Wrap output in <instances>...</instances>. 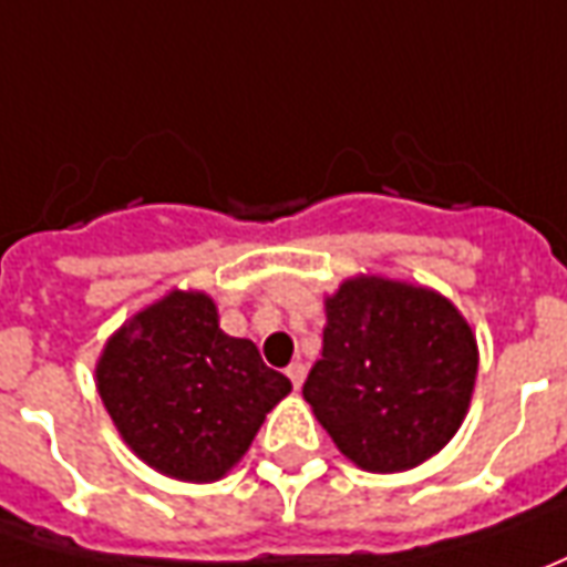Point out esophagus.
Segmentation results:
<instances>
[{"label": "esophagus", "mask_w": 567, "mask_h": 567, "mask_svg": "<svg viewBox=\"0 0 567 567\" xmlns=\"http://www.w3.org/2000/svg\"><path fill=\"white\" fill-rule=\"evenodd\" d=\"M285 374H288V380H291V386L300 390V386H303V378H307V368H303V362H291Z\"/></svg>", "instance_id": "obj_1"}]
</instances>
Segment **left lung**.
I'll list each match as a JSON object with an SVG mask.
<instances>
[{
  "label": "left lung",
  "instance_id": "1",
  "mask_svg": "<svg viewBox=\"0 0 567 567\" xmlns=\"http://www.w3.org/2000/svg\"><path fill=\"white\" fill-rule=\"evenodd\" d=\"M322 359L303 383L316 421L368 473L430 461L461 430L476 334L433 288L355 276L324 297Z\"/></svg>",
  "mask_w": 567,
  "mask_h": 567
}]
</instances>
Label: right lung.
<instances>
[{
    "mask_svg": "<svg viewBox=\"0 0 567 567\" xmlns=\"http://www.w3.org/2000/svg\"><path fill=\"white\" fill-rule=\"evenodd\" d=\"M94 378L125 445L181 482L227 476L291 393L251 340L220 331L212 297L177 288L106 340Z\"/></svg>",
    "mask_w": 567,
    "mask_h": 567,
    "instance_id": "1",
    "label": "right lung"
}]
</instances>
